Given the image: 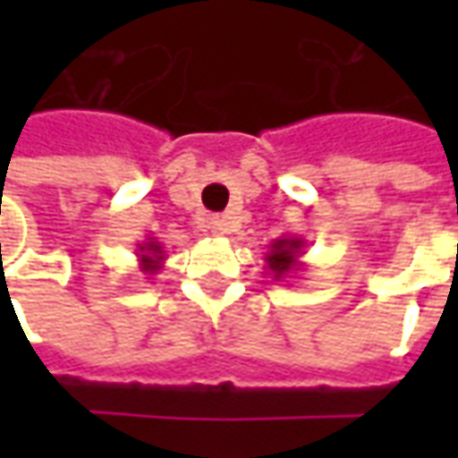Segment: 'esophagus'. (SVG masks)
Listing matches in <instances>:
<instances>
[{"instance_id":"obj_1","label":"esophagus","mask_w":458,"mask_h":458,"mask_svg":"<svg viewBox=\"0 0 458 458\" xmlns=\"http://www.w3.org/2000/svg\"><path fill=\"white\" fill-rule=\"evenodd\" d=\"M208 230L213 235H225L230 230V218H225V216H210Z\"/></svg>"}]
</instances>
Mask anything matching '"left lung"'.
Listing matches in <instances>:
<instances>
[{
	"label": "left lung",
	"mask_w": 458,
	"mask_h": 458,
	"mask_svg": "<svg viewBox=\"0 0 458 458\" xmlns=\"http://www.w3.org/2000/svg\"><path fill=\"white\" fill-rule=\"evenodd\" d=\"M304 250H307V240L299 235L277 238L265 252V275H269L275 282L297 277V272L304 269V262H301Z\"/></svg>",
	"instance_id": "obj_1"
}]
</instances>
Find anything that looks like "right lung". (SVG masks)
Wrapping results in <instances>:
<instances>
[{
  "label": "right lung",
  "mask_w": 458,
  "mask_h": 458,
  "mask_svg": "<svg viewBox=\"0 0 458 458\" xmlns=\"http://www.w3.org/2000/svg\"><path fill=\"white\" fill-rule=\"evenodd\" d=\"M137 259H140V269L144 275H157L164 267V248L157 238H147L144 242L137 245ZM149 279V277H147Z\"/></svg>",
  "instance_id": "1"
}]
</instances>
